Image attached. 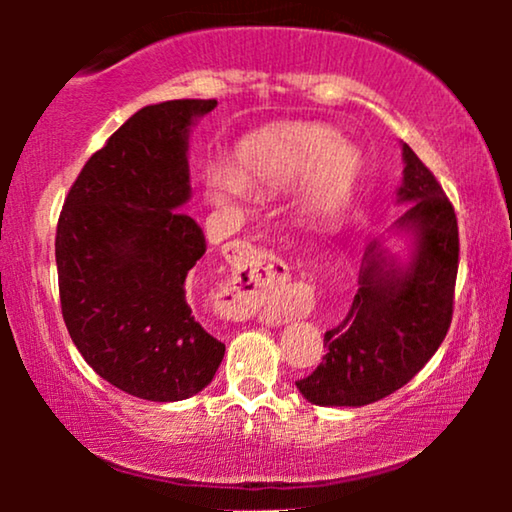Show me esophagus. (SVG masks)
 <instances>
[{
    "label": "esophagus",
    "mask_w": 512,
    "mask_h": 512,
    "mask_svg": "<svg viewBox=\"0 0 512 512\" xmlns=\"http://www.w3.org/2000/svg\"><path fill=\"white\" fill-rule=\"evenodd\" d=\"M286 265L275 256L263 254L251 244H237L233 258V275L226 289L221 291L223 312L230 319H247L251 314L268 310L277 317L289 314V303L284 289Z\"/></svg>",
    "instance_id": "1"
}]
</instances>
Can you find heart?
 Masks as SVG:
<instances>
[{
	"instance_id": "1",
	"label": "heart",
	"mask_w": 512,
	"mask_h": 512,
	"mask_svg": "<svg viewBox=\"0 0 512 512\" xmlns=\"http://www.w3.org/2000/svg\"><path fill=\"white\" fill-rule=\"evenodd\" d=\"M359 174V153L342 144L338 132L312 123H277L244 137L233 170L209 174L207 193L214 202H233L244 191L268 195L307 179L298 212L324 226L345 212Z\"/></svg>"
}]
</instances>
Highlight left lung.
<instances>
[{"instance_id": "8db88e82", "label": "left lung", "mask_w": 512, "mask_h": 512, "mask_svg": "<svg viewBox=\"0 0 512 512\" xmlns=\"http://www.w3.org/2000/svg\"><path fill=\"white\" fill-rule=\"evenodd\" d=\"M391 233L410 237V256L391 254L384 237L366 247L359 291L340 326L324 335L326 356L296 387L328 408H359L394 394L436 354L452 321L459 228L452 202L417 153L403 144Z\"/></svg>"}]
</instances>
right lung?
Listing matches in <instances>:
<instances>
[{
  "instance_id": "right-lung-1",
  "label": "right lung",
  "mask_w": 512,
  "mask_h": 512,
  "mask_svg": "<svg viewBox=\"0 0 512 512\" xmlns=\"http://www.w3.org/2000/svg\"><path fill=\"white\" fill-rule=\"evenodd\" d=\"M214 107L170 100L139 109L83 165L60 212L67 331L102 380L144 401L195 396L226 354L193 317L191 270L207 242L179 212L191 200L188 135Z\"/></svg>"
}]
</instances>
